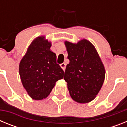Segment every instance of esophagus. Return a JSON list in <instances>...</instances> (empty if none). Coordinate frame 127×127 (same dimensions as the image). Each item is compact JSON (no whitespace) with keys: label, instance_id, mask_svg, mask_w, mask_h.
Segmentation results:
<instances>
[{"label":"esophagus","instance_id":"esophagus-1","mask_svg":"<svg viewBox=\"0 0 127 127\" xmlns=\"http://www.w3.org/2000/svg\"><path fill=\"white\" fill-rule=\"evenodd\" d=\"M60 66L61 67L62 69H63V70H65V68H66V64H65V63H62V64H60Z\"/></svg>","mask_w":127,"mask_h":127}]
</instances>
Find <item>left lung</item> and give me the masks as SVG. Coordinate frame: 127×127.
I'll return each instance as SVG.
<instances>
[{"label": "left lung", "mask_w": 127, "mask_h": 127, "mask_svg": "<svg viewBox=\"0 0 127 127\" xmlns=\"http://www.w3.org/2000/svg\"><path fill=\"white\" fill-rule=\"evenodd\" d=\"M70 62L67 65L64 79L70 97L81 104L96 97L104 83L105 69L94 46L83 39L77 44L65 41Z\"/></svg>", "instance_id": "8db88e82"}]
</instances>
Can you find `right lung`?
<instances>
[{"mask_svg":"<svg viewBox=\"0 0 127 127\" xmlns=\"http://www.w3.org/2000/svg\"><path fill=\"white\" fill-rule=\"evenodd\" d=\"M51 44L43 36L33 40L19 65L22 85L32 99L46 98L64 72L57 64V56L50 50Z\"/></svg>","mask_w":127,"mask_h":127,"instance_id":"add662e5","label":"right lung"}]
</instances>
